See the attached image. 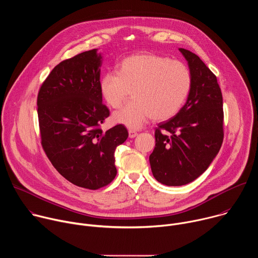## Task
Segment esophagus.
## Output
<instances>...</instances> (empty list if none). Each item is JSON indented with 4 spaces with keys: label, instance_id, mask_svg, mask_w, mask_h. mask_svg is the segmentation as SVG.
<instances>
[{
    "label": "esophagus",
    "instance_id": "esophagus-1",
    "mask_svg": "<svg viewBox=\"0 0 258 258\" xmlns=\"http://www.w3.org/2000/svg\"><path fill=\"white\" fill-rule=\"evenodd\" d=\"M137 136H138V133L136 131H134V130H130L128 131V137L130 138H135Z\"/></svg>",
    "mask_w": 258,
    "mask_h": 258
}]
</instances>
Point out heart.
Returning <instances> with one entry per match:
<instances>
[{
    "mask_svg": "<svg viewBox=\"0 0 258 258\" xmlns=\"http://www.w3.org/2000/svg\"><path fill=\"white\" fill-rule=\"evenodd\" d=\"M191 87V71L185 63L155 54L126 57L116 72L105 73L99 82L102 98L114 109L132 91L133 100L112 116L115 122L131 128L140 127L150 117L163 121L175 116Z\"/></svg>",
    "mask_w": 258,
    "mask_h": 258,
    "instance_id": "b5f03b06",
    "label": "heart"
}]
</instances>
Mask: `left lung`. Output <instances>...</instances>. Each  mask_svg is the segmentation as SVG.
Segmentation results:
<instances>
[{
  "instance_id": "8db88e82",
  "label": "left lung",
  "mask_w": 258,
  "mask_h": 258,
  "mask_svg": "<svg viewBox=\"0 0 258 258\" xmlns=\"http://www.w3.org/2000/svg\"><path fill=\"white\" fill-rule=\"evenodd\" d=\"M179 51L189 64L191 91L179 112L155 128L149 157L154 177L166 186H182L200 176L224 141L223 95L216 77L196 54Z\"/></svg>"
}]
</instances>
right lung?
Segmentation results:
<instances>
[{
    "label": "right lung",
    "mask_w": 258,
    "mask_h": 258,
    "mask_svg": "<svg viewBox=\"0 0 258 258\" xmlns=\"http://www.w3.org/2000/svg\"><path fill=\"white\" fill-rule=\"evenodd\" d=\"M101 59L94 49L60 62L38 94L41 143L47 157L67 180L90 190L114 179V152L128 137L122 124L101 128L110 114L99 89Z\"/></svg>",
    "instance_id": "right-lung-1"
}]
</instances>
